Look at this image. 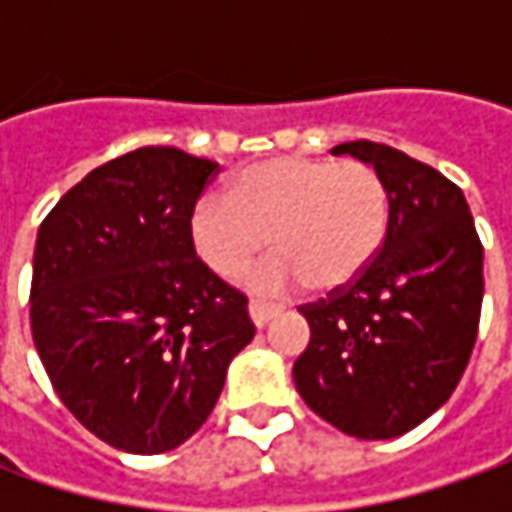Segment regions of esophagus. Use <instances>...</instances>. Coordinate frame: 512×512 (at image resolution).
<instances>
[{"mask_svg":"<svg viewBox=\"0 0 512 512\" xmlns=\"http://www.w3.org/2000/svg\"><path fill=\"white\" fill-rule=\"evenodd\" d=\"M247 313H250L253 325L265 327L270 319H276V316L282 313V307L270 305V302H259V299H250V305H247Z\"/></svg>","mask_w":512,"mask_h":512,"instance_id":"34e87169","label":"esophagus"}]
</instances>
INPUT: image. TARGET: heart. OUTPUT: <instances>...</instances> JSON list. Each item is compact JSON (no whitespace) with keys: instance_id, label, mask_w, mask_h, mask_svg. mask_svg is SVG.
Masks as SVG:
<instances>
[{"instance_id":"heart-1","label":"heart","mask_w":512,"mask_h":512,"mask_svg":"<svg viewBox=\"0 0 512 512\" xmlns=\"http://www.w3.org/2000/svg\"><path fill=\"white\" fill-rule=\"evenodd\" d=\"M387 222L390 193L373 165L276 156L239 170L225 199L193 207L190 242L222 279L239 276L270 242L276 253L247 273V285L336 293L373 265Z\"/></svg>"}]
</instances>
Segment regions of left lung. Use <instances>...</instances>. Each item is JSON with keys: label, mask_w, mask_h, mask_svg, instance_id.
<instances>
[{"label": "left lung", "mask_w": 512, "mask_h": 512, "mask_svg": "<svg viewBox=\"0 0 512 512\" xmlns=\"http://www.w3.org/2000/svg\"><path fill=\"white\" fill-rule=\"evenodd\" d=\"M382 173L387 236L362 276L302 307L310 342L293 364L305 404L356 439H396L436 413L470 362L484 250L464 193L439 170L379 142H344Z\"/></svg>", "instance_id": "left-lung-1"}]
</instances>
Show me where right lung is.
I'll list each match as a JSON object with an SVG mask.
<instances>
[{
	"instance_id": "obj_1",
	"label": "right lung",
	"mask_w": 512,
	"mask_h": 512,
	"mask_svg": "<svg viewBox=\"0 0 512 512\" xmlns=\"http://www.w3.org/2000/svg\"><path fill=\"white\" fill-rule=\"evenodd\" d=\"M216 162L179 148L113 159L39 225L30 330L62 404L116 450L187 442L256 327L247 299L190 242V213Z\"/></svg>"
}]
</instances>
